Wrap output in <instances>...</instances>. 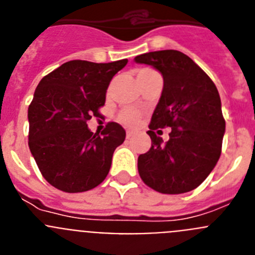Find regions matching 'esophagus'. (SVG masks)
<instances>
[{"mask_svg":"<svg viewBox=\"0 0 255 255\" xmlns=\"http://www.w3.org/2000/svg\"><path fill=\"white\" fill-rule=\"evenodd\" d=\"M132 135H134V131H131V130H128V131H126V138L128 139L131 138Z\"/></svg>","mask_w":255,"mask_h":255,"instance_id":"34e87169","label":"esophagus"}]
</instances>
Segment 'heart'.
Masks as SVG:
<instances>
[{
  "mask_svg": "<svg viewBox=\"0 0 255 255\" xmlns=\"http://www.w3.org/2000/svg\"><path fill=\"white\" fill-rule=\"evenodd\" d=\"M140 71H145V70H140ZM139 117H140V114H139L138 110L135 108H125L119 115V120L123 124L128 126H132L138 123Z\"/></svg>",
  "mask_w": 255,
  "mask_h": 255,
  "instance_id": "heart-1",
  "label": "heart"
}]
</instances>
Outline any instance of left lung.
Here are the masks:
<instances>
[{"label":"left lung","instance_id":"8db88e82","mask_svg":"<svg viewBox=\"0 0 255 255\" xmlns=\"http://www.w3.org/2000/svg\"><path fill=\"white\" fill-rule=\"evenodd\" d=\"M134 61L154 67L163 78L147 131L152 147L139 155V175L163 194L188 193L207 179L220 159L226 125L217 88L180 51L148 52ZM163 127L171 128L170 139L164 143L156 135ZM154 129L159 130L156 134Z\"/></svg>","mask_w":255,"mask_h":255}]
</instances>
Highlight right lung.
I'll return each mask as SVG.
<instances>
[{
  "label": "right lung",
  "mask_w": 255,
  "mask_h": 255,
  "mask_svg": "<svg viewBox=\"0 0 255 255\" xmlns=\"http://www.w3.org/2000/svg\"><path fill=\"white\" fill-rule=\"evenodd\" d=\"M126 64V58L108 64L69 61L39 82L28 108L29 149L52 186L82 193L108 175L125 130L108 123L101 135L94 134L87 123L100 116L110 82Z\"/></svg>",
  "instance_id": "right-lung-1"
}]
</instances>
